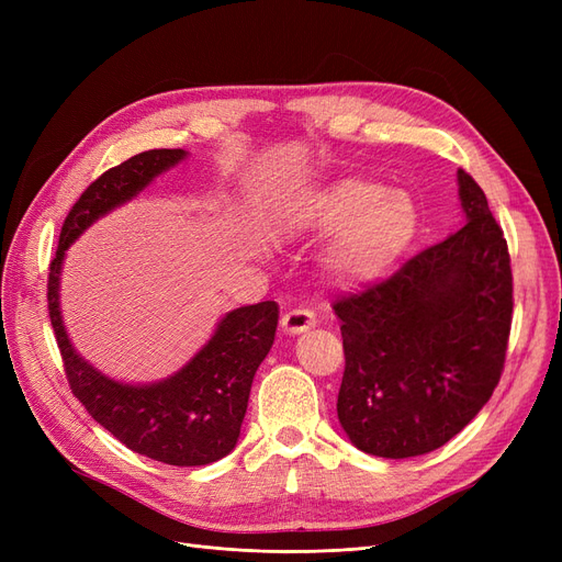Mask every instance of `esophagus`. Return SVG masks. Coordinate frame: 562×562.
Segmentation results:
<instances>
[{"instance_id":"1","label":"esophagus","mask_w":562,"mask_h":562,"mask_svg":"<svg viewBox=\"0 0 562 562\" xmlns=\"http://www.w3.org/2000/svg\"><path fill=\"white\" fill-rule=\"evenodd\" d=\"M316 326V318L310 310H291L285 312L281 318V328L288 335H300V333H307Z\"/></svg>"}]
</instances>
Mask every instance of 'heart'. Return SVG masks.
Returning a JSON list of instances; mask_svg holds the SVG:
<instances>
[{
	"label": "heart",
	"mask_w": 562,
	"mask_h": 562,
	"mask_svg": "<svg viewBox=\"0 0 562 562\" xmlns=\"http://www.w3.org/2000/svg\"><path fill=\"white\" fill-rule=\"evenodd\" d=\"M297 220L304 229L339 232L328 252L330 274L342 283H368L394 267L415 239L417 206L403 190L349 178L312 196Z\"/></svg>",
	"instance_id": "obj_1"
}]
</instances>
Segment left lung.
I'll return each mask as SVG.
<instances>
[{
  "label": "left lung",
  "mask_w": 562,
  "mask_h": 562,
  "mask_svg": "<svg viewBox=\"0 0 562 562\" xmlns=\"http://www.w3.org/2000/svg\"><path fill=\"white\" fill-rule=\"evenodd\" d=\"M457 178L469 223L333 302L345 349L337 417L368 454L405 459L446 446L502 378L512 258L479 182L467 171Z\"/></svg>",
  "instance_id": "obj_1"
}]
</instances>
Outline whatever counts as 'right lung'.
Segmentation results:
<instances>
[{
	"mask_svg": "<svg viewBox=\"0 0 562 562\" xmlns=\"http://www.w3.org/2000/svg\"><path fill=\"white\" fill-rule=\"evenodd\" d=\"M184 157V149L140 151L93 180L67 213L56 258L48 265V318L60 349L67 384L89 415L116 440L171 467H203L234 450L248 407L255 370L265 361L279 323L277 302L229 312L178 375L149 386L108 380L75 353L58 310V274L65 248L93 220L138 194Z\"/></svg>",
	"mask_w": 562,
	"mask_h": 562,
	"instance_id": "1",
	"label": "right lung"
}]
</instances>
